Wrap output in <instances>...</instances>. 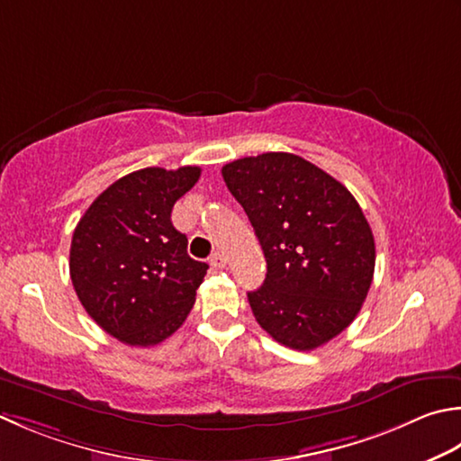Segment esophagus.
Listing matches in <instances>:
<instances>
[{"mask_svg":"<svg viewBox=\"0 0 461 461\" xmlns=\"http://www.w3.org/2000/svg\"><path fill=\"white\" fill-rule=\"evenodd\" d=\"M210 264H212L213 267L223 269L225 264H228V258H225L223 251H215V254H212V258H210Z\"/></svg>","mask_w":461,"mask_h":461,"instance_id":"1","label":"esophagus"}]
</instances>
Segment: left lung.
<instances>
[{"label":"left lung","mask_w":461,"mask_h":461,"mask_svg":"<svg viewBox=\"0 0 461 461\" xmlns=\"http://www.w3.org/2000/svg\"><path fill=\"white\" fill-rule=\"evenodd\" d=\"M264 249V285L248 294L256 320L292 349L310 351L362 310L375 267L374 233L356 197L318 166L269 151L221 167Z\"/></svg>","instance_id":"1"}]
</instances>
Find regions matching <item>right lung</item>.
Instances as JSON below:
<instances>
[{"label": "right lung", "instance_id": "obj_1", "mask_svg": "<svg viewBox=\"0 0 461 461\" xmlns=\"http://www.w3.org/2000/svg\"><path fill=\"white\" fill-rule=\"evenodd\" d=\"M202 169L146 167L113 182L76 225L69 276L84 310L128 346H158L185 321L207 264L187 256L174 203Z\"/></svg>", "mask_w": 461, "mask_h": 461}]
</instances>
